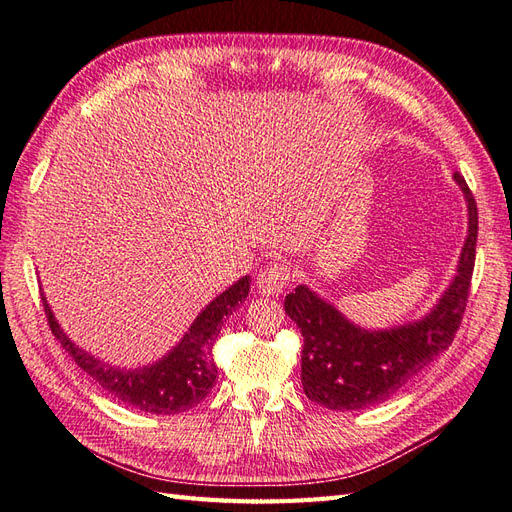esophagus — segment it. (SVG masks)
<instances>
[{
    "mask_svg": "<svg viewBox=\"0 0 512 512\" xmlns=\"http://www.w3.org/2000/svg\"><path fill=\"white\" fill-rule=\"evenodd\" d=\"M292 279V268L281 261H274V264L266 266L257 277V290L264 296H279L283 294L285 285Z\"/></svg>",
    "mask_w": 512,
    "mask_h": 512,
    "instance_id": "obj_1",
    "label": "esophagus"
}]
</instances>
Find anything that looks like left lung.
I'll use <instances>...</instances> for the list:
<instances>
[{
  "label": "left lung",
  "instance_id": "obj_1",
  "mask_svg": "<svg viewBox=\"0 0 512 512\" xmlns=\"http://www.w3.org/2000/svg\"><path fill=\"white\" fill-rule=\"evenodd\" d=\"M454 181L467 201V238L448 290L424 318L372 331L350 322L307 285L285 296V313L303 333V389L331 411H359L385 402L448 350L461 326L476 261L478 207L465 179Z\"/></svg>",
  "mask_w": 512,
  "mask_h": 512
}]
</instances>
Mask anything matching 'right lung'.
<instances>
[{
  "mask_svg": "<svg viewBox=\"0 0 512 512\" xmlns=\"http://www.w3.org/2000/svg\"><path fill=\"white\" fill-rule=\"evenodd\" d=\"M248 290H251V277L235 281L229 290L216 296L196 316L188 333L168 355L136 370L114 368V365L103 363L80 346H75L69 335L60 329L45 294L41 296L51 333L93 381L134 409L155 415H175L203 402L207 393L212 391L218 376L212 348L222 329V320L244 303Z\"/></svg>",
  "mask_w": 512,
  "mask_h": 512,
  "instance_id": "obj_1",
  "label": "right lung"
}]
</instances>
